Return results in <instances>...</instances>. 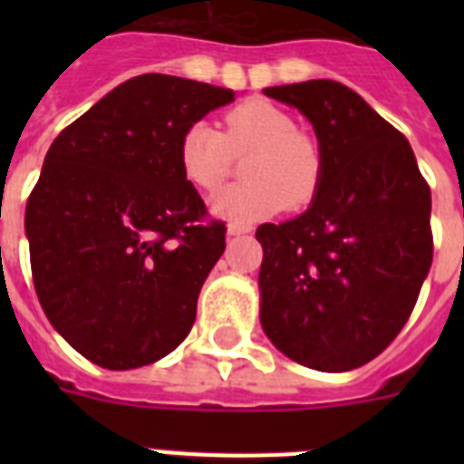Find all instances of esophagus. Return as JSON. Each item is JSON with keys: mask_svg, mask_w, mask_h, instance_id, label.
I'll use <instances>...</instances> for the list:
<instances>
[{"mask_svg": "<svg viewBox=\"0 0 464 464\" xmlns=\"http://www.w3.org/2000/svg\"><path fill=\"white\" fill-rule=\"evenodd\" d=\"M253 231V226H247V224H228V236H240V233H250Z\"/></svg>", "mask_w": 464, "mask_h": 464, "instance_id": "1", "label": "esophagus"}]
</instances>
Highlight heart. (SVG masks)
Masks as SVG:
<instances>
[{
    "label": "heart",
    "instance_id": "b5f03b06",
    "mask_svg": "<svg viewBox=\"0 0 464 464\" xmlns=\"http://www.w3.org/2000/svg\"><path fill=\"white\" fill-rule=\"evenodd\" d=\"M247 180L214 197V211L233 221L272 217L284 207L301 209L315 199L323 182V149L279 105L253 98L233 105L221 130L192 122L178 140V166L195 188L217 192L233 173L236 156Z\"/></svg>",
    "mask_w": 464,
    "mask_h": 464
}]
</instances>
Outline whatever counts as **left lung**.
I'll use <instances>...</instances> for the list:
<instances>
[{"label": "left lung", "instance_id": "obj_1", "mask_svg": "<svg viewBox=\"0 0 464 464\" xmlns=\"http://www.w3.org/2000/svg\"><path fill=\"white\" fill-rule=\"evenodd\" d=\"M304 112L323 149L310 209L262 224V327L308 368L342 373L400 334L433 260L431 188L410 141L337 82L272 86Z\"/></svg>", "mask_w": 464, "mask_h": 464}]
</instances>
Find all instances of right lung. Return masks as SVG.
I'll return each mask as SVG.
<instances>
[{
	"label": "right lung",
	"instance_id": "1",
	"mask_svg": "<svg viewBox=\"0 0 464 464\" xmlns=\"http://www.w3.org/2000/svg\"><path fill=\"white\" fill-rule=\"evenodd\" d=\"M233 98L180 76H134L47 151L25 204L33 284L54 330L98 366H147L188 337L226 224L182 175L178 140Z\"/></svg>",
	"mask_w": 464,
	"mask_h": 464
}]
</instances>
